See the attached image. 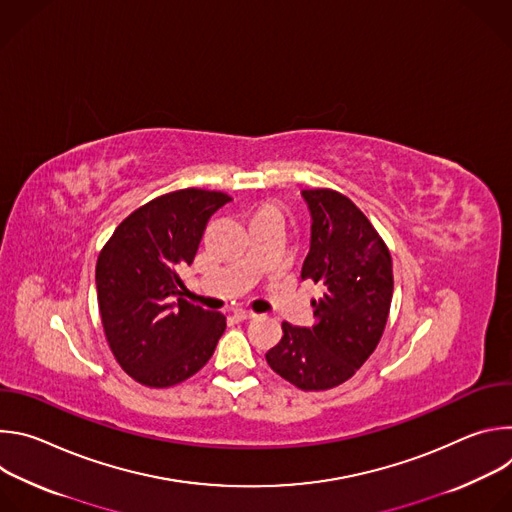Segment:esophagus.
Listing matches in <instances>:
<instances>
[{"label": "esophagus", "instance_id": "obj_1", "mask_svg": "<svg viewBox=\"0 0 512 512\" xmlns=\"http://www.w3.org/2000/svg\"><path fill=\"white\" fill-rule=\"evenodd\" d=\"M235 320H239V322H243V320H251V318H255L257 314H253V312H249V310H235Z\"/></svg>", "mask_w": 512, "mask_h": 512}]
</instances>
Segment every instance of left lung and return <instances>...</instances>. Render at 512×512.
Here are the masks:
<instances>
[{
    "instance_id": "1",
    "label": "left lung",
    "mask_w": 512,
    "mask_h": 512,
    "mask_svg": "<svg viewBox=\"0 0 512 512\" xmlns=\"http://www.w3.org/2000/svg\"><path fill=\"white\" fill-rule=\"evenodd\" d=\"M310 210V251L302 281L324 285L314 300L316 324H281L267 350L269 367L304 391L348 381L377 348L393 298L391 255L369 218L334 190H302Z\"/></svg>"
}]
</instances>
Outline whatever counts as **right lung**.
<instances>
[{"mask_svg":"<svg viewBox=\"0 0 512 512\" xmlns=\"http://www.w3.org/2000/svg\"><path fill=\"white\" fill-rule=\"evenodd\" d=\"M231 196L186 188L131 212L103 247L95 281L107 342L121 369L172 387L210 360L227 318L184 300L180 271L194 261L208 218Z\"/></svg>","mask_w":512,"mask_h":512,"instance_id":"right-lung-1","label":"right lung"}]
</instances>
